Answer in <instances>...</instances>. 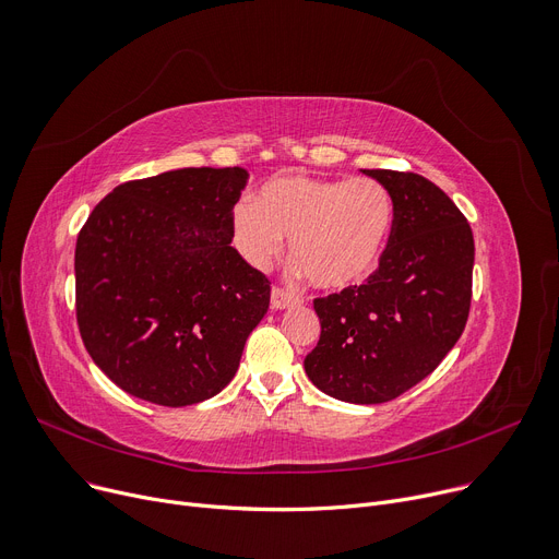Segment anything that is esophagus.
<instances>
[{"instance_id":"obj_1","label":"esophagus","mask_w":559,"mask_h":559,"mask_svg":"<svg viewBox=\"0 0 559 559\" xmlns=\"http://www.w3.org/2000/svg\"><path fill=\"white\" fill-rule=\"evenodd\" d=\"M301 299L293 293H285V289L281 287H274L272 289V308L276 310H285V308H293V306H299Z\"/></svg>"}]
</instances>
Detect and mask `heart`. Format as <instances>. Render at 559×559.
I'll return each instance as SVG.
<instances>
[{
    "instance_id": "b5f03b06",
    "label": "heart",
    "mask_w": 559,
    "mask_h": 559,
    "mask_svg": "<svg viewBox=\"0 0 559 559\" xmlns=\"http://www.w3.org/2000/svg\"><path fill=\"white\" fill-rule=\"evenodd\" d=\"M395 203L374 178H318L276 174L230 212L233 241L255 270H266L289 237L297 272L324 289L366 283L385 253Z\"/></svg>"
}]
</instances>
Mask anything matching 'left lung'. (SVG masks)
<instances>
[{
	"mask_svg": "<svg viewBox=\"0 0 559 559\" xmlns=\"http://www.w3.org/2000/svg\"><path fill=\"white\" fill-rule=\"evenodd\" d=\"M360 171L391 191L393 233L366 283L314 299L322 335L304 368L340 402L381 404L431 374L464 333L475 241L466 216L427 178Z\"/></svg>",
	"mask_w": 559,
	"mask_h": 559,
	"instance_id": "1",
	"label": "left lung"
}]
</instances>
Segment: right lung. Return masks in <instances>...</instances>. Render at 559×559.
<instances>
[{"instance_id":"obj_1","label":"right lung","mask_w":559,"mask_h":559,"mask_svg":"<svg viewBox=\"0 0 559 559\" xmlns=\"http://www.w3.org/2000/svg\"><path fill=\"white\" fill-rule=\"evenodd\" d=\"M247 168L187 166L118 185L75 249L84 347L118 388L199 404L233 381L270 281L237 253L230 212Z\"/></svg>"}]
</instances>
